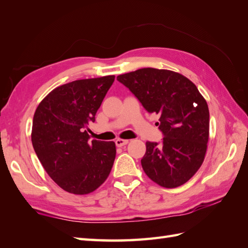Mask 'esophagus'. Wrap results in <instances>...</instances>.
<instances>
[{"label":"esophagus","instance_id":"obj_1","mask_svg":"<svg viewBox=\"0 0 248 248\" xmlns=\"http://www.w3.org/2000/svg\"><path fill=\"white\" fill-rule=\"evenodd\" d=\"M128 142H129L128 140H125V139H117V140H115V145L121 147V146H124V145L127 144Z\"/></svg>","mask_w":248,"mask_h":248}]
</instances>
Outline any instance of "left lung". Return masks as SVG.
I'll return each instance as SVG.
<instances>
[{
	"instance_id": "8db88e82",
	"label": "left lung",
	"mask_w": 248,
	"mask_h": 248,
	"mask_svg": "<svg viewBox=\"0 0 248 248\" xmlns=\"http://www.w3.org/2000/svg\"><path fill=\"white\" fill-rule=\"evenodd\" d=\"M147 112L160 115L161 142H146L142 168L164 188L186 184L199 170L209 139V109L196 86L170 70L139 69L119 75Z\"/></svg>"
}]
</instances>
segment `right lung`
<instances>
[{"mask_svg": "<svg viewBox=\"0 0 248 248\" xmlns=\"http://www.w3.org/2000/svg\"><path fill=\"white\" fill-rule=\"evenodd\" d=\"M114 81V75L59 86L37 107L31 143L42 167L69 193L88 194L107 179L115 158L114 142L89 141L85 130Z\"/></svg>", "mask_w": 248, "mask_h": 248, "instance_id": "1", "label": "right lung"}]
</instances>
